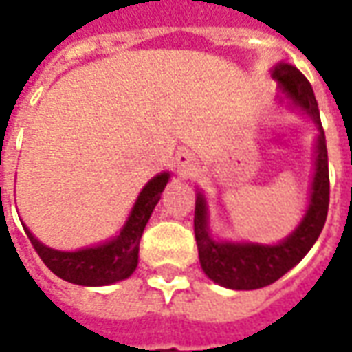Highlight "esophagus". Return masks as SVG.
<instances>
[{
	"mask_svg": "<svg viewBox=\"0 0 352 352\" xmlns=\"http://www.w3.org/2000/svg\"><path fill=\"white\" fill-rule=\"evenodd\" d=\"M175 164H177V171L181 177H190L196 169H198V160L196 156L188 151H181V153L175 156Z\"/></svg>",
	"mask_w": 352,
	"mask_h": 352,
	"instance_id": "34e87169",
	"label": "esophagus"
}]
</instances>
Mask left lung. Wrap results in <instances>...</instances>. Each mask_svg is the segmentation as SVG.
<instances>
[{"mask_svg":"<svg viewBox=\"0 0 352 352\" xmlns=\"http://www.w3.org/2000/svg\"><path fill=\"white\" fill-rule=\"evenodd\" d=\"M272 77L298 107L305 111L317 124V156L315 175L311 184V201L300 226L277 245L226 243L214 241L207 226V206L201 192L196 198L194 234L198 243L201 270L214 283L234 290H254L272 285L292 270L309 252L324 228L328 204H330V177H328V153L326 138L315 94L309 80L294 65L280 62L272 69Z\"/></svg>","mask_w":352,"mask_h":352,"instance_id":"obj_1","label":"left lung"}]
</instances>
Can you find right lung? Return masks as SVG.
I'll return each instance as SVG.
<instances>
[{
    "instance_id": "add662e5",
    "label": "right lung",
    "mask_w": 352,
    "mask_h": 352,
    "mask_svg": "<svg viewBox=\"0 0 352 352\" xmlns=\"http://www.w3.org/2000/svg\"><path fill=\"white\" fill-rule=\"evenodd\" d=\"M168 181V171L151 179L135 199V206L131 209L120 234L115 239L98 247H88L75 252L56 251L37 241L26 226L24 230L45 265L60 279L82 287L113 285L116 280L128 279L135 272L139 260V241L143 236V230Z\"/></svg>"
}]
</instances>
